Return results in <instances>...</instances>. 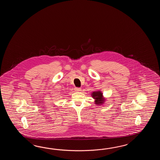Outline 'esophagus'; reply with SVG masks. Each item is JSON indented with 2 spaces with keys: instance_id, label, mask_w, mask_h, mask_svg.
<instances>
[{
  "instance_id": "34e87169",
  "label": "esophagus",
  "mask_w": 160,
  "mask_h": 160,
  "mask_svg": "<svg viewBox=\"0 0 160 160\" xmlns=\"http://www.w3.org/2000/svg\"><path fill=\"white\" fill-rule=\"evenodd\" d=\"M74 90H75V91H76V92H80L81 90V88H75Z\"/></svg>"
}]
</instances>
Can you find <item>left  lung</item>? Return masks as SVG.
<instances>
[{
  "instance_id": "8db88e82",
  "label": "left lung",
  "mask_w": 160,
  "mask_h": 160,
  "mask_svg": "<svg viewBox=\"0 0 160 160\" xmlns=\"http://www.w3.org/2000/svg\"><path fill=\"white\" fill-rule=\"evenodd\" d=\"M92 98L95 99V103L97 105L102 104L104 101L102 98V93L101 92H93L92 94Z\"/></svg>"
}]
</instances>
